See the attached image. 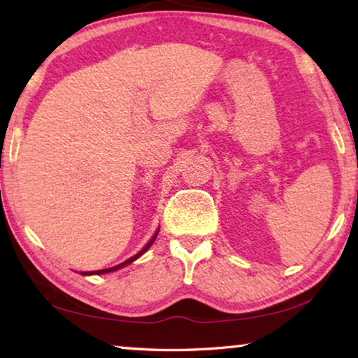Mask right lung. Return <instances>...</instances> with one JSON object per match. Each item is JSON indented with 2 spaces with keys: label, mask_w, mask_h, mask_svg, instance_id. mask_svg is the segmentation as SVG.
Here are the masks:
<instances>
[{
  "label": "right lung",
  "mask_w": 358,
  "mask_h": 358,
  "mask_svg": "<svg viewBox=\"0 0 358 358\" xmlns=\"http://www.w3.org/2000/svg\"><path fill=\"white\" fill-rule=\"evenodd\" d=\"M157 237V232L153 235V238H151L150 241H148V243H147V246H145L143 248V250L141 251V252H138V254H136V256L134 257H131V259H128V260H124V262L123 264H120V265H117V266H112V268H106V270H98V271H90V273H88V271H82V275H93V273H96V275H101V273H108V271H113V270H118V268H121V266H124V265H128V264H131L132 262V260H136L137 257H141L142 256V254L145 252V251H147L148 250V248L151 246V245H153V241H155V238Z\"/></svg>",
  "instance_id": "obj_1"
}]
</instances>
